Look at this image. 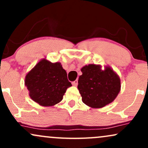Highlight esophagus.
<instances>
[{
  "label": "esophagus",
  "instance_id": "1",
  "mask_svg": "<svg viewBox=\"0 0 148 148\" xmlns=\"http://www.w3.org/2000/svg\"><path fill=\"white\" fill-rule=\"evenodd\" d=\"M72 84V85L74 86H76L78 85V80H75V81H73Z\"/></svg>",
  "mask_w": 148,
  "mask_h": 148
}]
</instances>
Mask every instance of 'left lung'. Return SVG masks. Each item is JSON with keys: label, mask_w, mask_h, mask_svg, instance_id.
<instances>
[{"label": "left lung", "mask_w": 148, "mask_h": 148, "mask_svg": "<svg viewBox=\"0 0 148 148\" xmlns=\"http://www.w3.org/2000/svg\"><path fill=\"white\" fill-rule=\"evenodd\" d=\"M78 89L84 103L92 108H102L111 103L120 90V79L111 67L88 64L81 68Z\"/></svg>", "instance_id": "8db88e82"}]
</instances>
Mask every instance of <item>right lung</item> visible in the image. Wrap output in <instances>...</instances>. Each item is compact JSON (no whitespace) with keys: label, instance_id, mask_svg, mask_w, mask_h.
<instances>
[{"label":"right lung","instance_id":"obj_1","mask_svg":"<svg viewBox=\"0 0 148 148\" xmlns=\"http://www.w3.org/2000/svg\"><path fill=\"white\" fill-rule=\"evenodd\" d=\"M66 71L60 62L52 63L43 59L35 66L25 78V85L33 101L43 106L60 102L72 84Z\"/></svg>","mask_w":148,"mask_h":148}]
</instances>
